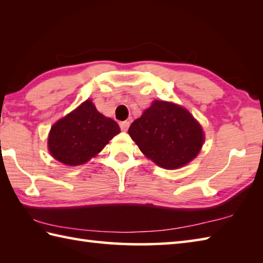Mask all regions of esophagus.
<instances>
[{
	"label": "esophagus",
	"instance_id": "obj_1",
	"mask_svg": "<svg viewBox=\"0 0 263 263\" xmlns=\"http://www.w3.org/2000/svg\"><path fill=\"white\" fill-rule=\"evenodd\" d=\"M120 126L123 131H126L128 126H130V121H123V122H120Z\"/></svg>",
	"mask_w": 263,
	"mask_h": 263
}]
</instances>
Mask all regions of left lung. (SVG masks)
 Here are the masks:
<instances>
[{
    "label": "left lung",
    "mask_w": 263,
    "mask_h": 263,
    "mask_svg": "<svg viewBox=\"0 0 263 263\" xmlns=\"http://www.w3.org/2000/svg\"><path fill=\"white\" fill-rule=\"evenodd\" d=\"M128 135L146 157L166 170L189 164L204 141L202 127L191 113L164 100H155L130 125Z\"/></svg>",
    "instance_id": "8db88e82"
}]
</instances>
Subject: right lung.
<instances>
[{"mask_svg": "<svg viewBox=\"0 0 263 263\" xmlns=\"http://www.w3.org/2000/svg\"><path fill=\"white\" fill-rule=\"evenodd\" d=\"M119 133V124L100 114L88 99L51 127L48 150L64 165H82L102 152Z\"/></svg>", "mask_w": 263, "mask_h": 263, "instance_id": "obj_1", "label": "right lung"}]
</instances>
